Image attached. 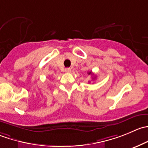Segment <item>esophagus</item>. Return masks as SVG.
<instances>
[{
    "mask_svg": "<svg viewBox=\"0 0 148 148\" xmlns=\"http://www.w3.org/2000/svg\"><path fill=\"white\" fill-rule=\"evenodd\" d=\"M71 69H70V68H66V69H65V71H66V73H70V72H71Z\"/></svg>",
    "mask_w": 148,
    "mask_h": 148,
    "instance_id": "esophagus-1",
    "label": "esophagus"
}]
</instances>
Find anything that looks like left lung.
<instances>
[{
  "label": "left lung",
  "instance_id": "obj_1",
  "mask_svg": "<svg viewBox=\"0 0 148 148\" xmlns=\"http://www.w3.org/2000/svg\"><path fill=\"white\" fill-rule=\"evenodd\" d=\"M88 74H92V71H90V72L88 73Z\"/></svg>",
  "mask_w": 148,
  "mask_h": 148
}]
</instances>
